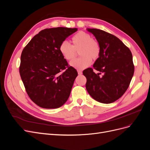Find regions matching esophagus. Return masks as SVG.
Here are the masks:
<instances>
[{"mask_svg": "<svg viewBox=\"0 0 150 150\" xmlns=\"http://www.w3.org/2000/svg\"><path fill=\"white\" fill-rule=\"evenodd\" d=\"M78 74L79 75H81V74H82V73H83V72H82V71H78Z\"/></svg>", "mask_w": 150, "mask_h": 150, "instance_id": "esophagus-1", "label": "esophagus"}]
</instances>
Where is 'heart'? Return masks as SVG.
Wrapping results in <instances>:
<instances>
[{
    "mask_svg": "<svg viewBox=\"0 0 150 150\" xmlns=\"http://www.w3.org/2000/svg\"><path fill=\"white\" fill-rule=\"evenodd\" d=\"M72 46L67 41L62 42L59 50L62 56L67 61H71L79 52L80 57L70 62V65L76 69L82 70L88 67L91 59L96 61L100 56L101 47L96 39L92 38L90 34L84 31L76 33L71 38Z\"/></svg>",
    "mask_w": 150,
    "mask_h": 150,
    "instance_id": "heart-1",
    "label": "heart"
}]
</instances>
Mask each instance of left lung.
<instances>
[{
    "mask_svg": "<svg viewBox=\"0 0 150 150\" xmlns=\"http://www.w3.org/2000/svg\"><path fill=\"white\" fill-rule=\"evenodd\" d=\"M88 30L99 43L101 52L93 68H87L83 72L87 79L86 88L96 101L113 103L124 94L133 78L134 66L132 54L115 35L98 29ZM94 69L100 73L96 74Z\"/></svg>",
    "mask_w": 150,
    "mask_h": 150,
    "instance_id": "left-lung-1",
    "label": "left lung"
}]
</instances>
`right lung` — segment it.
<instances>
[{"instance_id":"obj_1","label":"right lung","mask_w":150,"mask_h":150,"mask_svg":"<svg viewBox=\"0 0 150 150\" xmlns=\"http://www.w3.org/2000/svg\"><path fill=\"white\" fill-rule=\"evenodd\" d=\"M76 28L40 31L22 52L19 72L27 93L42 108H59L69 98L78 72L62 56L60 44Z\"/></svg>"}]
</instances>
